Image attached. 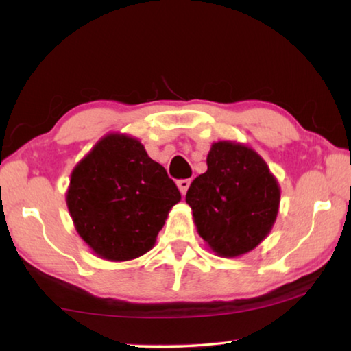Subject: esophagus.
<instances>
[{
	"instance_id": "obj_1",
	"label": "esophagus",
	"mask_w": 351,
	"mask_h": 351,
	"mask_svg": "<svg viewBox=\"0 0 351 351\" xmlns=\"http://www.w3.org/2000/svg\"><path fill=\"white\" fill-rule=\"evenodd\" d=\"M176 186H178V189H180V192H181L182 195H186L187 189H189V186H190V180H180V181L176 182Z\"/></svg>"
}]
</instances>
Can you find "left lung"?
Wrapping results in <instances>:
<instances>
[{
	"label": "left lung",
	"mask_w": 351,
	"mask_h": 351,
	"mask_svg": "<svg viewBox=\"0 0 351 351\" xmlns=\"http://www.w3.org/2000/svg\"><path fill=\"white\" fill-rule=\"evenodd\" d=\"M206 173L190 184L186 203L201 239L219 257H240L271 232L280 204V186L251 147L213 142Z\"/></svg>",
	"instance_id": "left-lung-1"
}]
</instances>
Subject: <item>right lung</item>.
I'll return each instance as SVG.
<instances>
[{"mask_svg":"<svg viewBox=\"0 0 351 351\" xmlns=\"http://www.w3.org/2000/svg\"><path fill=\"white\" fill-rule=\"evenodd\" d=\"M181 193L161 164L128 134L104 136L75 165L66 206L80 239L100 258L150 251Z\"/></svg>","mask_w":351,"mask_h":351,"instance_id":"obj_1","label":"right lung"}]
</instances>
